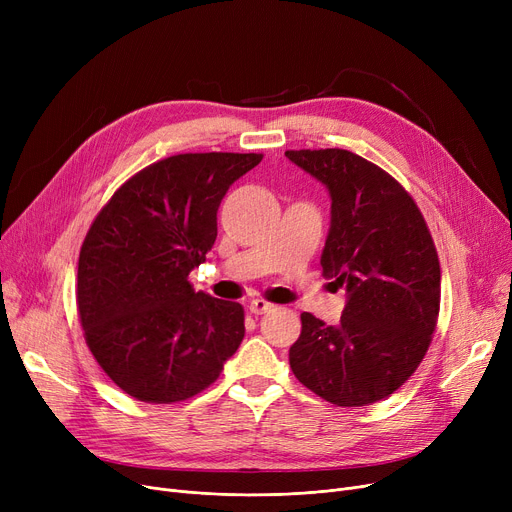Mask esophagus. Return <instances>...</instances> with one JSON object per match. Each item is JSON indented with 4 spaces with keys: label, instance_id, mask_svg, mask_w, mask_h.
<instances>
[{
    "label": "esophagus",
    "instance_id": "esophagus-1",
    "mask_svg": "<svg viewBox=\"0 0 512 512\" xmlns=\"http://www.w3.org/2000/svg\"><path fill=\"white\" fill-rule=\"evenodd\" d=\"M272 309H274V305L267 303L265 299H253V301L249 303V311L255 313V315H263V313L272 311Z\"/></svg>",
    "mask_w": 512,
    "mask_h": 512
}]
</instances>
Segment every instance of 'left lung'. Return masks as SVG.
Here are the masks:
<instances>
[{"label": "left lung", "instance_id": "left-lung-1", "mask_svg": "<svg viewBox=\"0 0 512 512\" xmlns=\"http://www.w3.org/2000/svg\"><path fill=\"white\" fill-rule=\"evenodd\" d=\"M286 157L328 186L321 267L348 294L338 326L301 313L290 369L336 407L373 405L411 378L432 344L442 278L434 238L407 188L365 157L346 149Z\"/></svg>", "mask_w": 512, "mask_h": 512}]
</instances>
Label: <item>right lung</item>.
Listing matches in <instances>:
<instances>
[{
  "label": "right lung",
  "mask_w": 512,
  "mask_h": 512,
  "mask_svg": "<svg viewBox=\"0 0 512 512\" xmlns=\"http://www.w3.org/2000/svg\"><path fill=\"white\" fill-rule=\"evenodd\" d=\"M261 153H178L130 176L78 255L76 305L89 351L128 396L172 405L220 378L245 338V309L195 292L218 207Z\"/></svg>",
  "instance_id": "right-lung-1"
}]
</instances>
